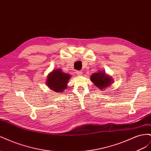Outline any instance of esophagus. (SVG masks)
<instances>
[{"instance_id":"obj_1","label":"esophagus","mask_w":151,"mask_h":151,"mask_svg":"<svg viewBox=\"0 0 151 151\" xmlns=\"http://www.w3.org/2000/svg\"><path fill=\"white\" fill-rule=\"evenodd\" d=\"M76 74L77 75H79V76H81L82 75V71L77 70V71H76Z\"/></svg>"}]
</instances>
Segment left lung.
<instances>
[{"instance_id": "8db88e82", "label": "left lung", "mask_w": 151, "mask_h": 151, "mask_svg": "<svg viewBox=\"0 0 151 151\" xmlns=\"http://www.w3.org/2000/svg\"><path fill=\"white\" fill-rule=\"evenodd\" d=\"M91 79L95 86L101 89H104V88L110 85L112 82L111 77L105 74V72L102 71L94 73L91 76Z\"/></svg>"}]
</instances>
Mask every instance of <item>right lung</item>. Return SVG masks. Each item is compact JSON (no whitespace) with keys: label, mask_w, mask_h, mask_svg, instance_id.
Returning <instances> with one entry per match:
<instances>
[{"label":"right lung","mask_w":151,"mask_h":151,"mask_svg":"<svg viewBox=\"0 0 151 151\" xmlns=\"http://www.w3.org/2000/svg\"><path fill=\"white\" fill-rule=\"evenodd\" d=\"M70 78V75L62 72L60 69H57L48 75L47 84L52 90L62 93L67 88V82Z\"/></svg>","instance_id":"1"}]
</instances>
